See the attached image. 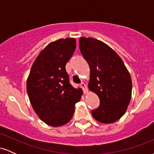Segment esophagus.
<instances>
[{
  "instance_id": "1",
  "label": "esophagus",
  "mask_w": 154,
  "mask_h": 154,
  "mask_svg": "<svg viewBox=\"0 0 154 154\" xmlns=\"http://www.w3.org/2000/svg\"><path fill=\"white\" fill-rule=\"evenodd\" d=\"M80 87L82 88L83 91H84V93H88V91L87 85H86L85 84V83H82V84L80 85Z\"/></svg>"
}]
</instances>
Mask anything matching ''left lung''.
Returning <instances> with one entry per match:
<instances>
[{"label": "left lung", "instance_id": "obj_1", "mask_svg": "<svg viewBox=\"0 0 154 154\" xmlns=\"http://www.w3.org/2000/svg\"><path fill=\"white\" fill-rule=\"evenodd\" d=\"M80 52L91 69L88 88L100 99L93 118L103 124L115 122L126 112L131 100L132 79L116 53L100 40L80 38Z\"/></svg>", "mask_w": 154, "mask_h": 154}]
</instances>
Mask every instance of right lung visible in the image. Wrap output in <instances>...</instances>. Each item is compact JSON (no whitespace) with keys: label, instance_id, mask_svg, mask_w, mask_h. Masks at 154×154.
Wrapping results in <instances>:
<instances>
[{"label":"right lung","instance_id":"add662e5","mask_svg":"<svg viewBox=\"0 0 154 154\" xmlns=\"http://www.w3.org/2000/svg\"><path fill=\"white\" fill-rule=\"evenodd\" d=\"M75 48V38L49 43L36 58L26 81L32 106L39 118L50 126L69 122L82 94L81 88L76 89L70 84L65 68Z\"/></svg>","mask_w":154,"mask_h":154}]
</instances>
